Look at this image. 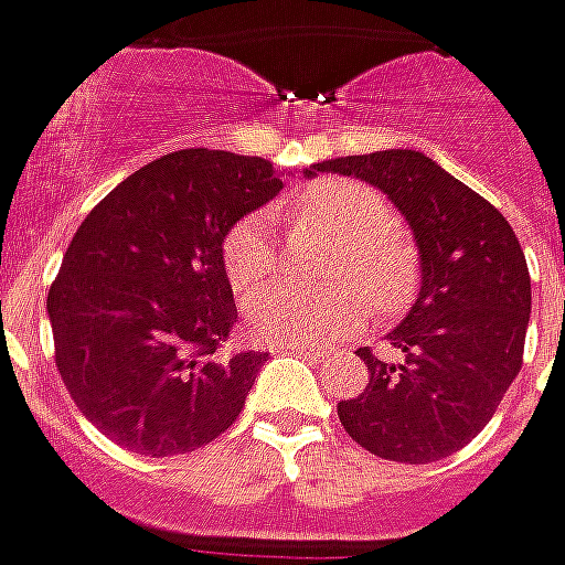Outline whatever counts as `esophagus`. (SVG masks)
Wrapping results in <instances>:
<instances>
[{
	"label": "esophagus",
	"mask_w": 565,
	"mask_h": 565,
	"mask_svg": "<svg viewBox=\"0 0 565 565\" xmlns=\"http://www.w3.org/2000/svg\"><path fill=\"white\" fill-rule=\"evenodd\" d=\"M284 349L302 351V354H311V358H323V354H327V349H321V345H299V342H294V345H284Z\"/></svg>",
	"instance_id": "obj_1"
}]
</instances>
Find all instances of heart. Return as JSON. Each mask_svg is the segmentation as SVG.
Segmentation results:
<instances>
[{"mask_svg": "<svg viewBox=\"0 0 565 565\" xmlns=\"http://www.w3.org/2000/svg\"><path fill=\"white\" fill-rule=\"evenodd\" d=\"M281 214L318 220L342 235L333 278L345 287L309 294L290 284H269L244 302L250 337L271 345H306L358 333L376 306L379 315L404 309L416 287V250L392 226V207L379 189L349 177H321L281 201ZM269 214L238 220L223 238V269L235 294H244L275 269Z\"/></svg>", "mask_w": 565, "mask_h": 565, "instance_id": "b5f03b06", "label": "heart"}]
</instances>
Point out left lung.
Segmentation results:
<instances>
[{
	"instance_id": "8db88e82",
	"label": "left lung",
	"mask_w": 565,
	"mask_h": 565,
	"mask_svg": "<svg viewBox=\"0 0 565 565\" xmlns=\"http://www.w3.org/2000/svg\"><path fill=\"white\" fill-rule=\"evenodd\" d=\"M315 171L382 189L422 250L419 299L388 333L397 358L358 349L370 382L339 401V422L379 459L425 465L452 456L483 431L523 366L532 287L514 228L416 149L330 159Z\"/></svg>"
}]
</instances>
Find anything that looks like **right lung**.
I'll list each match as a JSON object with an SVG mask.
<instances>
[{
    "label": "right lung",
    "instance_id": "obj_1",
    "mask_svg": "<svg viewBox=\"0 0 565 565\" xmlns=\"http://www.w3.org/2000/svg\"><path fill=\"white\" fill-rule=\"evenodd\" d=\"M275 192L266 159L180 149L121 180L76 228L49 290L54 364L118 447L177 456L238 419L266 354L232 345L223 238Z\"/></svg>",
    "mask_w": 565,
    "mask_h": 565
}]
</instances>
